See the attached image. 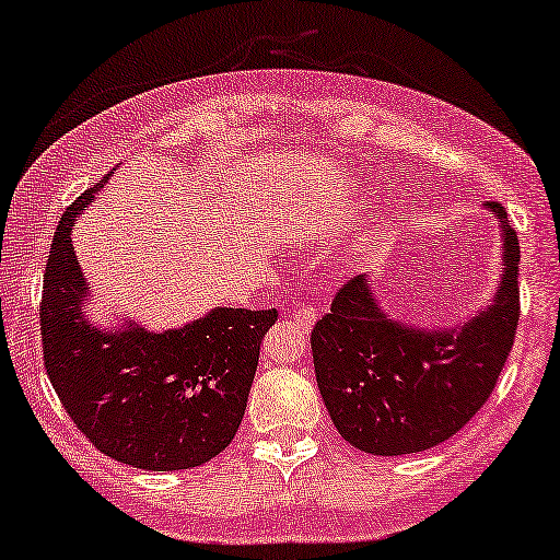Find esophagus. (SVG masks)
<instances>
[{"label":"esophagus","instance_id":"obj_1","mask_svg":"<svg viewBox=\"0 0 560 560\" xmlns=\"http://www.w3.org/2000/svg\"><path fill=\"white\" fill-rule=\"evenodd\" d=\"M316 316H318V311L308 303H298L295 308L290 311V318H293L295 324L303 326V328H311L313 324H316Z\"/></svg>","mask_w":560,"mask_h":560}]
</instances>
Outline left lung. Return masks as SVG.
<instances>
[{
	"mask_svg": "<svg viewBox=\"0 0 560 560\" xmlns=\"http://www.w3.org/2000/svg\"><path fill=\"white\" fill-rule=\"evenodd\" d=\"M504 275L494 303L462 328L420 331L387 318L364 275L343 282L311 334L320 397L336 431L374 456L433 448L489 400L520 318V242L502 203Z\"/></svg>",
	"mask_w": 560,
	"mask_h": 560,
	"instance_id": "1",
	"label": "left lung"
}]
</instances>
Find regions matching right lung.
I'll return each mask as SVG.
<instances>
[{
    "mask_svg": "<svg viewBox=\"0 0 560 560\" xmlns=\"http://www.w3.org/2000/svg\"><path fill=\"white\" fill-rule=\"evenodd\" d=\"M106 180L68 206L52 236L40 303L45 372L68 418L102 454L148 471L194 469L240 431L259 343L278 311L213 308L163 334L89 324L71 226Z\"/></svg>",
    "mask_w": 560,
    "mask_h": 560,
    "instance_id": "add662e5",
    "label": "right lung"
}]
</instances>
